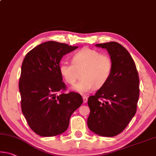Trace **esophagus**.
Returning <instances> with one entry per match:
<instances>
[{"instance_id":"1","label":"esophagus","mask_w":156,"mask_h":156,"mask_svg":"<svg viewBox=\"0 0 156 156\" xmlns=\"http://www.w3.org/2000/svg\"><path fill=\"white\" fill-rule=\"evenodd\" d=\"M83 103H87V100H88V97L86 96H83Z\"/></svg>"}]
</instances>
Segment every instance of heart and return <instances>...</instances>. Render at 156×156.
Returning a JSON list of instances; mask_svg holds the SVG:
<instances>
[{"label":"heart","mask_w":156,"mask_h":156,"mask_svg":"<svg viewBox=\"0 0 156 156\" xmlns=\"http://www.w3.org/2000/svg\"><path fill=\"white\" fill-rule=\"evenodd\" d=\"M59 69L64 80L69 85H73L82 72V80L73 86V90L84 94L95 87L99 89L106 85L112 73L113 61L108 54L83 48L73 54L72 62H62Z\"/></svg>","instance_id":"b5f03b06"}]
</instances>
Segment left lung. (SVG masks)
<instances>
[{
    "instance_id": "left-lung-1",
    "label": "left lung",
    "mask_w": 156,
    "mask_h": 156,
    "mask_svg": "<svg viewBox=\"0 0 156 156\" xmlns=\"http://www.w3.org/2000/svg\"><path fill=\"white\" fill-rule=\"evenodd\" d=\"M96 46L107 49L113 71L106 85L88 98L87 126L98 135L114 137L123 131L137 111L139 75L131 55L120 44L110 41Z\"/></svg>"
}]
</instances>
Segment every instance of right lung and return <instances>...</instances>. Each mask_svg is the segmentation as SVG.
Returning a JSON list of instances; mask_svg holds the SVG:
<instances>
[{"label": "right lung", "instance_id": "obj_1", "mask_svg": "<svg viewBox=\"0 0 156 156\" xmlns=\"http://www.w3.org/2000/svg\"><path fill=\"white\" fill-rule=\"evenodd\" d=\"M77 48L46 41L25 57L19 83L21 110L36 134L52 137L66 131L71 115L82 105L80 94L64 92L66 86L59 69L62 56Z\"/></svg>", "mask_w": 156, "mask_h": 156}]
</instances>
